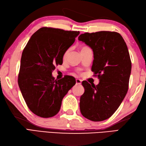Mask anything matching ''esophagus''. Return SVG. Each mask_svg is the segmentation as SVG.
Listing matches in <instances>:
<instances>
[{"mask_svg":"<svg viewBox=\"0 0 146 146\" xmlns=\"http://www.w3.org/2000/svg\"><path fill=\"white\" fill-rule=\"evenodd\" d=\"M76 85H80L82 83V80L80 79H76Z\"/></svg>","mask_w":146,"mask_h":146,"instance_id":"34e87169","label":"esophagus"}]
</instances>
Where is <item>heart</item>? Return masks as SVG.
Returning <instances> with one entry per match:
<instances>
[{"label":"heart","instance_id":"heart-1","mask_svg":"<svg viewBox=\"0 0 146 146\" xmlns=\"http://www.w3.org/2000/svg\"><path fill=\"white\" fill-rule=\"evenodd\" d=\"M68 50H67L66 52H64V55H63V58H64L66 56V55H67V54H68Z\"/></svg>","mask_w":146,"mask_h":146}]
</instances>
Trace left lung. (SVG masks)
<instances>
[{"label":"left lung","instance_id":"1","mask_svg":"<svg viewBox=\"0 0 146 146\" xmlns=\"http://www.w3.org/2000/svg\"><path fill=\"white\" fill-rule=\"evenodd\" d=\"M78 40L92 49V71L100 80L96 86L82 82L85 92L80 97V111L92 121L106 120L117 110L128 91L132 65L127 46L117 32L85 33Z\"/></svg>","mask_w":146,"mask_h":146}]
</instances>
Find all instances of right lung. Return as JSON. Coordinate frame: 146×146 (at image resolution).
Listing matches in <instances>:
<instances>
[{
    "instance_id": "1",
    "label": "right lung",
    "mask_w": 146,
    "mask_h": 146,
    "mask_svg": "<svg viewBox=\"0 0 146 146\" xmlns=\"http://www.w3.org/2000/svg\"><path fill=\"white\" fill-rule=\"evenodd\" d=\"M79 31L43 27L31 37L21 60L18 85L27 107L43 118L60 111L61 102L76 80L66 75L56 80L52 76L55 66L63 63L64 52L75 41Z\"/></svg>"
}]
</instances>
